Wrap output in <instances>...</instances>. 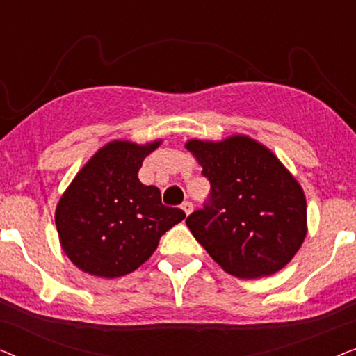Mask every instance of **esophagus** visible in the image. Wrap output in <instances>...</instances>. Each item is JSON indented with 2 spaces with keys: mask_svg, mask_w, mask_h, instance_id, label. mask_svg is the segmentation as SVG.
I'll return each instance as SVG.
<instances>
[{
  "mask_svg": "<svg viewBox=\"0 0 356 356\" xmlns=\"http://www.w3.org/2000/svg\"><path fill=\"white\" fill-rule=\"evenodd\" d=\"M181 209L184 211V213H186V216H189V213L193 212V202L191 201H184L181 204Z\"/></svg>",
  "mask_w": 356,
  "mask_h": 356,
  "instance_id": "1",
  "label": "esophagus"
}]
</instances>
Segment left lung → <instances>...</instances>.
Returning <instances> with one entry per match:
<instances>
[{
  "label": "left lung",
  "instance_id": "8db88e82",
  "mask_svg": "<svg viewBox=\"0 0 356 356\" xmlns=\"http://www.w3.org/2000/svg\"><path fill=\"white\" fill-rule=\"evenodd\" d=\"M211 193L186 218L193 236L228 274L256 279L291 261L306 236V199L279 159L248 136L189 140Z\"/></svg>",
  "mask_w": 356,
  "mask_h": 356
}]
</instances>
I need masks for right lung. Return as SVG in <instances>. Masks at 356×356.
Instances as JSON below:
<instances>
[{"instance_id": "right-lung-1", "label": "right lung", "mask_w": 356, "mask_h": 356, "mask_svg": "<svg viewBox=\"0 0 356 356\" xmlns=\"http://www.w3.org/2000/svg\"><path fill=\"white\" fill-rule=\"evenodd\" d=\"M160 140L138 145L113 140L76 175L56 207L63 251L81 270L121 277L138 269L157 250L165 232L186 217L162 204L160 189L138 173Z\"/></svg>"}]
</instances>
